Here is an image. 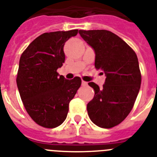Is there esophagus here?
I'll return each mask as SVG.
<instances>
[{"label": "esophagus", "mask_w": 157, "mask_h": 157, "mask_svg": "<svg viewBox=\"0 0 157 157\" xmlns=\"http://www.w3.org/2000/svg\"><path fill=\"white\" fill-rule=\"evenodd\" d=\"M87 85H88V83H87L86 82H85V81L82 82V86H86Z\"/></svg>", "instance_id": "1"}]
</instances>
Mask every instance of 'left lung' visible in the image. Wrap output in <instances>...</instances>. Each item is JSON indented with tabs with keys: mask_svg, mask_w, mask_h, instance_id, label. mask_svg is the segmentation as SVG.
<instances>
[{
	"mask_svg": "<svg viewBox=\"0 0 157 157\" xmlns=\"http://www.w3.org/2000/svg\"><path fill=\"white\" fill-rule=\"evenodd\" d=\"M95 52V67L106 78L102 88L91 82L94 97L87 105L91 121L102 128L120 124L129 115L141 86V75L135 52L125 41L106 30L78 31Z\"/></svg>",
	"mask_w": 157,
	"mask_h": 157,
	"instance_id": "1",
	"label": "left lung"
}]
</instances>
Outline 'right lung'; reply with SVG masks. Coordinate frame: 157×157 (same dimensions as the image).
Segmentation results:
<instances>
[{
	"label": "right lung",
	"mask_w": 157,
	"mask_h": 157,
	"mask_svg": "<svg viewBox=\"0 0 157 157\" xmlns=\"http://www.w3.org/2000/svg\"><path fill=\"white\" fill-rule=\"evenodd\" d=\"M77 34L78 30L44 33L20 56L16 78L20 98L32 120L45 128L63 123L81 86L79 77L68 80L56 71L64 63L65 42Z\"/></svg>",
	"instance_id": "obj_1"
}]
</instances>
